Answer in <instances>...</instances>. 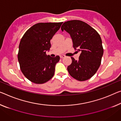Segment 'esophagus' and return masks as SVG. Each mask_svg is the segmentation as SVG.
Returning a JSON list of instances; mask_svg holds the SVG:
<instances>
[{"mask_svg":"<svg viewBox=\"0 0 121 121\" xmlns=\"http://www.w3.org/2000/svg\"><path fill=\"white\" fill-rule=\"evenodd\" d=\"M60 58H65V56L64 55H61V56H60Z\"/></svg>","mask_w":121,"mask_h":121,"instance_id":"1","label":"esophagus"}]
</instances>
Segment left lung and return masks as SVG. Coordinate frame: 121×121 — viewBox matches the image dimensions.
Listing matches in <instances>:
<instances>
[{
	"mask_svg": "<svg viewBox=\"0 0 121 121\" xmlns=\"http://www.w3.org/2000/svg\"><path fill=\"white\" fill-rule=\"evenodd\" d=\"M71 37L73 47L81 54L78 60L73 57L68 71L74 78L84 81L92 77L101 65L103 48L101 37L88 24L78 20L65 22L61 27Z\"/></svg>",
	"mask_w": 121,
	"mask_h": 121,
	"instance_id": "1",
	"label": "left lung"
}]
</instances>
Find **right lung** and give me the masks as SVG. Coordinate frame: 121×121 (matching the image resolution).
Returning a JSON list of instances; mask_svg holds the SVG:
<instances>
[{"label": "right lung", "mask_w": 121, "mask_h": 121, "mask_svg": "<svg viewBox=\"0 0 121 121\" xmlns=\"http://www.w3.org/2000/svg\"><path fill=\"white\" fill-rule=\"evenodd\" d=\"M63 22L39 23L25 33L19 45L18 59L24 75L32 82L43 84L52 78L60 57L46 54L51 48L50 40Z\"/></svg>", "instance_id": "1"}]
</instances>
